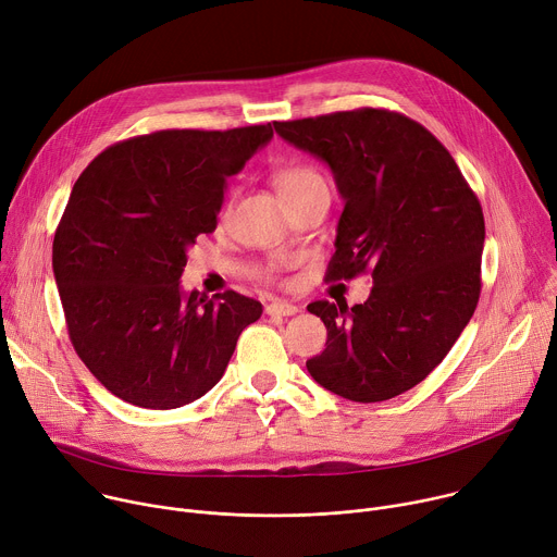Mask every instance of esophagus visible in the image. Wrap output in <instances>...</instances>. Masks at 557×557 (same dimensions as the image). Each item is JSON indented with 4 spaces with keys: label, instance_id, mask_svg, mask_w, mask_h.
<instances>
[{
    "label": "esophagus",
    "instance_id": "1",
    "mask_svg": "<svg viewBox=\"0 0 557 557\" xmlns=\"http://www.w3.org/2000/svg\"><path fill=\"white\" fill-rule=\"evenodd\" d=\"M297 312H299V308L288 301H273L267 306V314H273V317H290Z\"/></svg>",
    "mask_w": 557,
    "mask_h": 557
}]
</instances>
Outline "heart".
I'll return each mask as SVG.
<instances>
[{"mask_svg":"<svg viewBox=\"0 0 557 557\" xmlns=\"http://www.w3.org/2000/svg\"><path fill=\"white\" fill-rule=\"evenodd\" d=\"M273 181H275V187H277V191L282 196V200L288 198V196H295L299 191L312 189L317 185H326L322 174L317 172L314 168H310V165H286V168H280L273 174ZM228 211H231V202L224 205L222 215H228Z\"/></svg>","mask_w":557,"mask_h":557,"instance_id":"obj_1","label":"heart"}]
</instances>
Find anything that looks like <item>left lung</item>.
<instances>
[{
    "mask_svg": "<svg viewBox=\"0 0 557 557\" xmlns=\"http://www.w3.org/2000/svg\"><path fill=\"white\" fill-rule=\"evenodd\" d=\"M273 127L331 168L346 202L326 280L370 271L374 284L352 308L308 304L329 339L306 368L348 401H387L421 383L471 320L481 297V202L441 140L399 112L361 108Z\"/></svg>",
    "mask_w": 557,
    "mask_h": 557,
    "instance_id": "left-lung-1",
    "label": "left lung"
}]
</instances>
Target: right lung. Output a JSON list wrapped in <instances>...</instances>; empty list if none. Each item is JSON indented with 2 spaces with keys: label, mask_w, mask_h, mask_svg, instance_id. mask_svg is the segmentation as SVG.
Wrapping results in <instances>:
<instances>
[{
  "label": "right lung",
  "mask_w": 557,
  "mask_h": 557,
  "mask_svg": "<svg viewBox=\"0 0 557 557\" xmlns=\"http://www.w3.org/2000/svg\"><path fill=\"white\" fill-rule=\"evenodd\" d=\"M273 138L271 123L163 129L116 143L78 176L52 243L70 342L119 399L174 410L224 374L262 304L185 293L200 233L215 231L226 178Z\"/></svg>",
  "instance_id": "right-lung-1"
}]
</instances>
